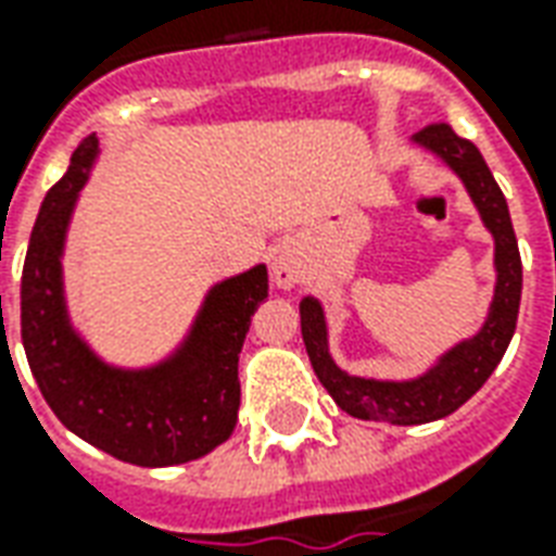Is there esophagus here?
<instances>
[{
	"mask_svg": "<svg viewBox=\"0 0 556 556\" xmlns=\"http://www.w3.org/2000/svg\"><path fill=\"white\" fill-rule=\"evenodd\" d=\"M270 279H274V286L282 291H289L298 286V279H301V267L294 262V255H291L289 247H277L274 255H270Z\"/></svg>",
	"mask_w": 556,
	"mask_h": 556,
	"instance_id": "1",
	"label": "esophagus"
}]
</instances>
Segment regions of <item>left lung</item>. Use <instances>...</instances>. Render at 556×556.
Returning a JSON list of instances; mask_svg holds the SVG:
<instances>
[{"mask_svg":"<svg viewBox=\"0 0 556 556\" xmlns=\"http://www.w3.org/2000/svg\"><path fill=\"white\" fill-rule=\"evenodd\" d=\"M419 151L441 160L465 184L482 226L494 241V294L489 315L473 337L458 339L434 363L414 378H363L345 372L330 354L325 306L306 294L301 301V333L318 381L339 408L357 419L390 426H419L450 417L465 405L497 369L518 321L521 303V255L515 241L509 205L491 175L489 163L470 139H462L450 125H431L410 139Z\"/></svg>","mask_w":556,"mask_h":556,"instance_id":"obj_1","label":"left lung"}]
</instances>
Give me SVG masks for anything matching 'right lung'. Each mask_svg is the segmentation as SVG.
<instances>
[{"label":"right lung","instance_id":"obj_1","mask_svg":"<svg viewBox=\"0 0 556 556\" xmlns=\"http://www.w3.org/2000/svg\"><path fill=\"white\" fill-rule=\"evenodd\" d=\"M98 139L79 142L62 181L43 195L20 282L26 361L65 429L118 462L169 467L229 441L241 408L238 354L250 318L267 298V267L214 282L181 342L154 363L101 357L71 318L65 243L79 193L98 163Z\"/></svg>","mask_w":556,"mask_h":556}]
</instances>
